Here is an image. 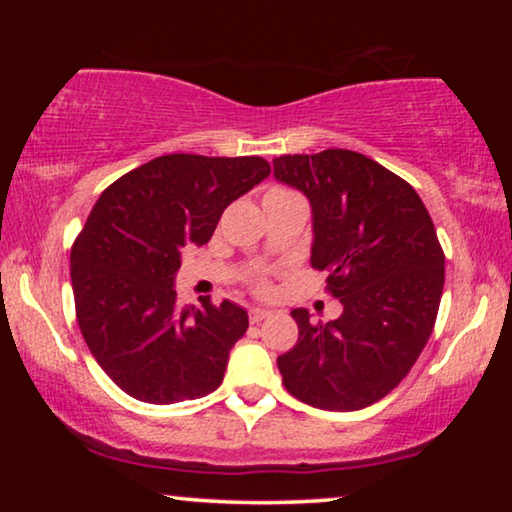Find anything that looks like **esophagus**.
<instances>
[{
  "label": "esophagus",
  "instance_id": "obj_1",
  "mask_svg": "<svg viewBox=\"0 0 512 512\" xmlns=\"http://www.w3.org/2000/svg\"><path fill=\"white\" fill-rule=\"evenodd\" d=\"M270 310H263V307H251L249 310V321L251 324H258V321H263V319H268L270 317Z\"/></svg>",
  "mask_w": 512,
  "mask_h": 512
}]
</instances>
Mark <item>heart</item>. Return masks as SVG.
<instances>
[{
	"label": "heart",
	"instance_id": "heart-1",
	"mask_svg": "<svg viewBox=\"0 0 512 512\" xmlns=\"http://www.w3.org/2000/svg\"><path fill=\"white\" fill-rule=\"evenodd\" d=\"M291 191H284V188H272V191H268V195H289ZM261 289H265L263 282H261Z\"/></svg>",
	"mask_w": 512,
	"mask_h": 512
}]
</instances>
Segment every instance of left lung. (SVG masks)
Listing matches in <instances>:
<instances>
[{"instance_id": "obj_1", "label": "left lung", "mask_w": 512, "mask_h": 512, "mask_svg": "<svg viewBox=\"0 0 512 512\" xmlns=\"http://www.w3.org/2000/svg\"><path fill=\"white\" fill-rule=\"evenodd\" d=\"M275 179L312 207V268L328 272L342 314L312 324L298 307V342L277 359L291 396L319 410L368 408L396 389L426 340L443 296L445 254L408 181L356 151L272 160Z\"/></svg>"}]
</instances>
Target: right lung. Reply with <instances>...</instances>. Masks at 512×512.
I'll use <instances>...</instances> for the list:
<instances>
[{"mask_svg":"<svg viewBox=\"0 0 512 512\" xmlns=\"http://www.w3.org/2000/svg\"><path fill=\"white\" fill-rule=\"evenodd\" d=\"M270 174L258 156L170 153L123 174L95 202L72 247V289L83 340L125 394L170 405L223 382L247 333L244 307H179L181 249L202 247L223 209Z\"/></svg>","mask_w":512,"mask_h":512,"instance_id":"obj_1","label":"right lung"}]
</instances>
